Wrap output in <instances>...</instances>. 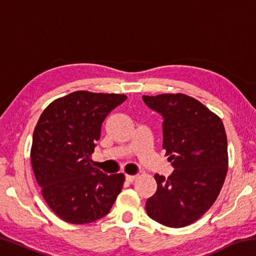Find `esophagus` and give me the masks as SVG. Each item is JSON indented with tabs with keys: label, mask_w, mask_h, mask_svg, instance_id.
I'll return each mask as SVG.
<instances>
[{
	"label": "esophagus",
	"mask_w": 256,
	"mask_h": 256,
	"mask_svg": "<svg viewBox=\"0 0 256 256\" xmlns=\"http://www.w3.org/2000/svg\"><path fill=\"white\" fill-rule=\"evenodd\" d=\"M138 175H125V180H126L128 183H132V182L136 180Z\"/></svg>",
	"instance_id": "1"
}]
</instances>
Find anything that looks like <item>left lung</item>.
<instances>
[{
  "label": "left lung",
  "instance_id": "left-lung-1",
  "mask_svg": "<svg viewBox=\"0 0 256 256\" xmlns=\"http://www.w3.org/2000/svg\"><path fill=\"white\" fill-rule=\"evenodd\" d=\"M142 99L162 116V148L175 168L168 178L154 175L157 190L146 202V214L164 226H188L210 209L226 178L228 150L222 120L184 94Z\"/></svg>",
  "mask_w": 256,
  "mask_h": 256
}]
</instances>
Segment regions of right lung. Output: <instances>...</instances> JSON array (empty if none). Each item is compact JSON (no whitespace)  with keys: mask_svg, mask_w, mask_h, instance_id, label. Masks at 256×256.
<instances>
[{"mask_svg":"<svg viewBox=\"0 0 256 256\" xmlns=\"http://www.w3.org/2000/svg\"><path fill=\"white\" fill-rule=\"evenodd\" d=\"M126 96L74 92L55 99L34 128L30 159L42 196L64 222L82 224L105 216L120 193L125 176L92 166L102 124Z\"/></svg>","mask_w":256,"mask_h":256,"instance_id":"right-lung-1","label":"right lung"}]
</instances>
